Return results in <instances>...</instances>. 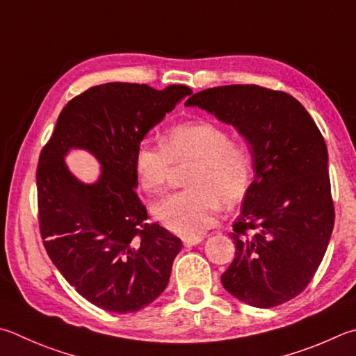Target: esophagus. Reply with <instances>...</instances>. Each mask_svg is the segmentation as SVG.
Instances as JSON below:
<instances>
[{
	"label": "esophagus",
	"instance_id": "1",
	"mask_svg": "<svg viewBox=\"0 0 356 356\" xmlns=\"http://www.w3.org/2000/svg\"><path fill=\"white\" fill-rule=\"evenodd\" d=\"M202 241V236H191V238H184V244L186 248H191V245H196Z\"/></svg>",
	"mask_w": 356,
	"mask_h": 356
}]
</instances>
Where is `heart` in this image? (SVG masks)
<instances>
[{
    "label": "heart",
    "mask_w": 356,
    "mask_h": 356,
    "mask_svg": "<svg viewBox=\"0 0 356 356\" xmlns=\"http://www.w3.org/2000/svg\"><path fill=\"white\" fill-rule=\"evenodd\" d=\"M197 160L190 177L191 190L166 197L156 207V218L166 229L185 238L200 236L216 222L225 204L240 200L254 176V160L241 143L230 141L224 127L210 121H188L168 129L161 143L141 140L134 165L140 186L159 196L170 182L172 163Z\"/></svg>",
    "instance_id": "heart-1"
}]
</instances>
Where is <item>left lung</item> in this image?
Returning a JSON list of instances; mask_svg holds the SVG:
<instances>
[{
  "instance_id": "left-lung-1",
  "label": "left lung",
  "mask_w": 356,
  "mask_h": 356,
  "mask_svg": "<svg viewBox=\"0 0 356 356\" xmlns=\"http://www.w3.org/2000/svg\"><path fill=\"white\" fill-rule=\"evenodd\" d=\"M234 126L250 146L254 182L230 238L222 286L270 308L299 296L325 255L334 224L324 137L299 101L258 86L207 88L186 99Z\"/></svg>"
}]
</instances>
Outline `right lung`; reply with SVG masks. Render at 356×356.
I'll return each mask as SVG.
<instances>
[{"label": "right lung", "instance_id": "1", "mask_svg": "<svg viewBox=\"0 0 356 356\" xmlns=\"http://www.w3.org/2000/svg\"><path fill=\"white\" fill-rule=\"evenodd\" d=\"M188 95L185 86L108 82L88 88L63 107L38 159L44 249L70 285L106 312L134 313L156 300L182 249L177 236L146 222L134 156L145 135ZM71 149H86L100 161L95 184L67 170Z\"/></svg>", "mask_w": 356, "mask_h": 356}]
</instances>
